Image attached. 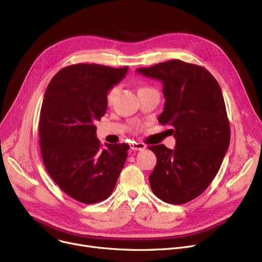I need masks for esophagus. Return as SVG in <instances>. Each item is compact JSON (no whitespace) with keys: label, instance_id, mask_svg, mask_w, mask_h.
<instances>
[{"label":"esophagus","instance_id":"esophagus-1","mask_svg":"<svg viewBox=\"0 0 262 262\" xmlns=\"http://www.w3.org/2000/svg\"><path fill=\"white\" fill-rule=\"evenodd\" d=\"M145 147L146 146L140 142H134L130 144V149H133V150H143V149H145Z\"/></svg>","mask_w":262,"mask_h":262}]
</instances>
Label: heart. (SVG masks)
<instances>
[{
    "label": "heart",
    "instance_id": "heart-1",
    "mask_svg": "<svg viewBox=\"0 0 262 262\" xmlns=\"http://www.w3.org/2000/svg\"><path fill=\"white\" fill-rule=\"evenodd\" d=\"M141 89H147V88H141ZM140 89V90H141ZM119 90H120V88H119V86H114V87H112L110 88L109 90H108V92H107V94H106V102L108 103V104H113L114 103V101L117 99V96H118V94H119Z\"/></svg>",
    "mask_w": 262,
    "mask_h": 262
}]
</instances>
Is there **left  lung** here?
Listing matches in <instances>:
<instances>
[{
    "label": "left lung",
    "instance_id": "1",
    "mask_svg": "<svg viewBox=\"0 0 262 262\" xmlns=\"http://www.w3.org/2000/svg\"><path fill=\"white\" fill-rule=\"evenodd\" d=\"M137 72L162 82L166 99L158 117L176 139L174 149L152 145L157 158L148 176L150 189L161 201L185 204L207 189L221 167L230 140L222 90L205 68L169 60Z\"/></svg>",
    "mask_w": 262,
    "mask_h": 262
}]
</instances>
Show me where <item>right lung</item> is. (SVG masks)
<instances>
[{
    "mask_svg": "<svg viewBox=\"0 0 262 262\" xmlns=\"http://www.w3.org/2000/svg\"><path fill=\"white\" fill-rule=\"evenodd\" d=\"M127 70L95 63L69 66L46 90L39 121L45 167L64 193L80 203L106 200L125 163L129 145L103 146L94 122L106 113L108 90Z\"/></svg>",
    "mask_w": 262,
    "mask_h": 262,
    "instance_id": "obj_1",
    "label": "right lung"
}]
</instances>
